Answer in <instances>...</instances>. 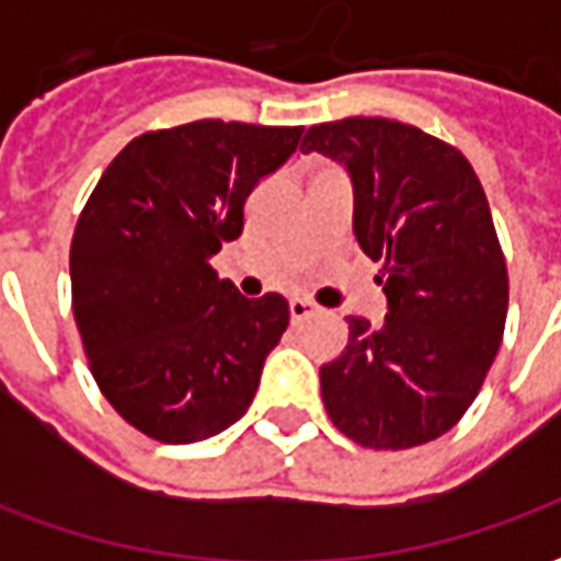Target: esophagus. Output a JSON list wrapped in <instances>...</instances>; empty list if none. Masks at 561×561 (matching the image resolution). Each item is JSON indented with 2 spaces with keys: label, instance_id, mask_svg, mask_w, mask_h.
Wrapping results in <instances>:
<instances>
[{
  "label": "esophagus",
  "instance_id": "1",
  "mask_svg": "<svg viewBox=\"0 0 561 561\" xmlns=\"http://www.w3.org/2000/svg\"><path fill=\"white\" fill-rule=\"evenodd\" d=\"M288 309H291V321L297 324V321H304V318H309L316 312V304H309L306 297H294L291 304H288Z\"/></svg>",
  "mask_w": 561,
  "mask_h": 561
}]
</instances>
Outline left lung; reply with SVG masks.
Segmentation results:
<instances>
[{"mask_svg":"<svg viewBox=\"0 0 561 561\" xmlns=\"http://www.w3.org/2000/svg\"><path fill=\"white\" fill-rule=\"evenodd\" d=\"M304 152L354 180V233L381 261V328L348 318V345L321 366V397L342 435L405 450L469 412L502 345L507 264L483 185L454 144L385 116L306 131Z\"/></svg>","mask_w":561,"mask_h":561,"instance_id":"1","label":"left lung"}]
</instances>
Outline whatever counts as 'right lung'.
<instances>
[{"label": "right lung", "instance_id": "obj_1", "mask_svg": "<svg viewBox=\"0 0 561 561\" xmlns=\"http://www.w3.org/2000/svg\"><path fill=\"white\" fill-rule=\"evenodd\" d=\"M304 126L197 119L119 149L71 237V309L95 385L164 445L228 430L252 405L288 300H245L209 257L245 225V197Z\"/></svg>", "mask_w": 561, "mask_h": 561}]
</instances>
